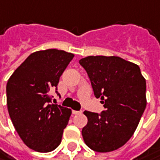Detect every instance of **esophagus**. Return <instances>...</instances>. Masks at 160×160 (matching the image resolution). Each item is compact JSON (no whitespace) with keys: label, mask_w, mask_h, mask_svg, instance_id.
Returning <instances> with one entry per match:
<instances>
[{"label":"esophagus","mask_w":160,"mask_h":160,"mask_svg":"<svg viewBox=\"0 0 160 160\" xmlns=\"http://www.w3.org/2000/svg\"><path fill=\"white\" fill-rule=\"evenodd\" d=\"M82 113V111H76V110H72L73 115H80Z\"/></svg>","instance_id":"34e87169"}]
</instances>
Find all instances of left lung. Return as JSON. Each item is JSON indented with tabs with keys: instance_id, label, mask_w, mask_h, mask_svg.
<instances>
[{
	"instance_id": "8db88e82",
	"label": "left lung",
	"mask_w": 160,
	"mask_h": 160,
	"mask_svg": "<svg viewBox=\"0 0 160 160\" xmlns=\"http://www.w3.org/2000/svg\"><path fill=\"white\" fill-rule=\"evenodd\" d=\"M87 72L94 95L105 111H85L88 123L82 137L97 152L119 149L134 133L146 108V80L140 67L118 56H88L80 60Z\"/></svg>"
}]
</instances>
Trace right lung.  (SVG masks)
<instances>
[{
	"mask_svg": "<svg viewBox=\"0 0 160 160\" xmlns=\"http://www.w3.org/2000/svg\"><path fill=\"white\" fill-rule=\"evenodd\" d=\"M73 57L57 49L33 52L7 82L11 122L23 142L36 151L50 152L62 142L72 110L51 104L50 91L57 90L60 77Z\"/></svg>",
	"mask_w": 160,
	"mask_h": 160,
	"instance_id": "1",
	"label": "right lung"
}]
</instances>
